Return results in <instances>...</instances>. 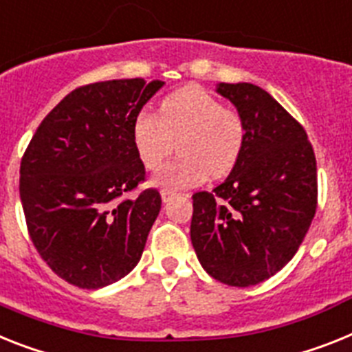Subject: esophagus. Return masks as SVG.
Returning a JSON list of instances; mask_svg holds the SVG:
<instances>
[{
    "instance_id": "1",
    "label": "esophagus",
    "mask_w": 352,
    "mask_h": 352,
    "mask_svg": "<svg viewBox=\"0 0 352 352\" xmlns=\"http://www.w3.org/2000/svg\"><path fill=\"white\" fill-rule=\"evenodd\" d=\"M175 195H177V193H173V191H162V193H161V199H162V202H164V204H168V202H170V200H173V199H175Z\"/></svg>"
}]
</instances>
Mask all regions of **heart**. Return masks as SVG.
Segmentation results:
<instances>
[{"label":"heart","mask_w":352,"mask_h":352,"mask_svg":"<svg viewBox=\"0 0 352 352\" xmlns=\"http://www.w3.org/2000/svg\"><path fill=\"white\" fill-rule=\"evenodd\" d=\"M177 138L181 157L164 164L150 181L166 191L195 188L209 175H227L243 150L245 125L238 112L208 91L188 85L162 100L159 116L143 111L132 125L135 152L148 170L166 159Z\"/></svg>","instance_id":"b5f03b06"}]
</instances>
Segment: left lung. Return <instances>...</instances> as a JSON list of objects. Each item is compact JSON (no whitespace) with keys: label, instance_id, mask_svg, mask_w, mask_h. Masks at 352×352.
I'll return each mask as SVG.
<instances>
[{"label":"left lung","instance_id":"obj_1","mask_svg":"<svg viewBox=\"0 0 352 352\" xmlns=\"http://www.w3.org/2000/svg\"><path fill=\"white\" fill-rule=\"evenodd\" d=\"M245 125L241 155L212 193L193 195L191 243L209 276L252 286L295 256L317 209V161L302 126L249 82L218 84Z\"/></svg>","mask_w":352,"mask_h":352}]
</instances>
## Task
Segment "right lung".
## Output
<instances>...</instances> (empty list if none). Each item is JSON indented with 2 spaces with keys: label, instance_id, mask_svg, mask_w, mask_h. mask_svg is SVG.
<instances>
[{
  "label": "right lung",
  "instance_id": "right-lung-1",
  "mask_svg": "<svg viewBox=\"0 0 352 352\" xmlns=\"http://www.w3.org/2000/svg\"><path fill=\"white\" fill-rule=\"evenodd\" d=\"M162 85L126 78L71 91L23 155L19 195L32 241L48 267L78 288L112 285L140 263L161 195H123L144 179L132 125Z\"/></svg>",
  "mask_w": 352,
  "mask_h": 352
}]
</instances>
